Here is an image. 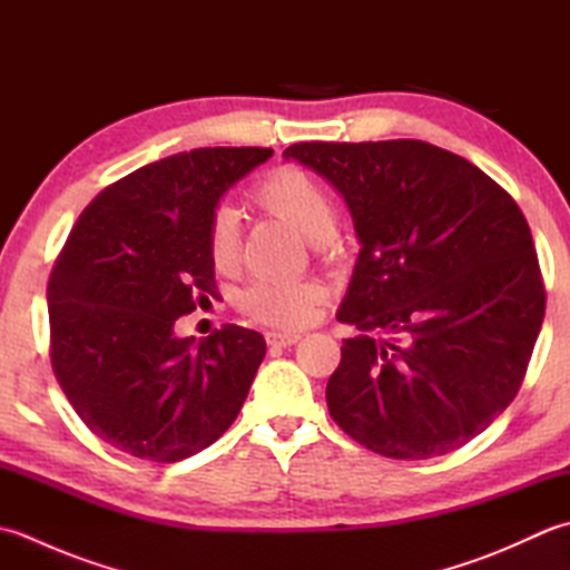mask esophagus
<instances>
[{
    "label": "esophagus",
    "mask_w": 570,
    "mask_h": 570,
    "mask_svg": "<svg viewBox=\"0 0 570 570\" xmlns=\"http://www.w3.org/2000/svg\"><path fill=\"white\" fill-rule=\"evenodd\" d=\"M298 341H301V333H288V331H272V333H266V343L276 345V347L296 345Z\"/></svg>",
    "instance_id": "1"
}]
</instances>
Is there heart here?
Listing matches in <instances>:
<instances>
[{"mask_svg": "<svg viewBox=\"0 0 570 570\" xmlns=\"http://www.w3.org/2000/svg\"><path fill=\"white\" fill-rule=\"evenodd\" d=\"M252 203L266 215H274L298 229L313 245L333 235L335 208L316 178L301 166L278 164L269 168L249 190ZM208 257L217 272L235 269L239 257V227L233 210L220 208L208 225ZM323 296L313 282H259L239 298L249 318L276 328H296L311 318L313 306Z\"/></svg>", "mask_w": 570, "mask_h": 570, "instance_id": "heart-1", "label": "heart"}]
</instances>
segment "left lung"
<instances>
[{"label": "left lung", "instance_id": "obj_1", "mask_svg": "<svg viewBox=\"0 0 570 570\" xmlns=\"http://www.w3.org/2000/svg\"><path fill=\"white\" fill-rule=\"evenodd\" d=\"M345 198L360 239L325 386L333 421L394 460L445 455L512 404L547 292L527 217L458 154L419 139L284 151Z\"/></svg>", "mask_w": 570, "mask_h": 570}]
</instances>
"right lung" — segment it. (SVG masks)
Here are the masks:
<instances>
[{
    "mask_svg": "<svg viewBox=\"0 0 570 570\" xmlns=\"http://www.w3.org/2000/svg\"><path fill=\"white\" fill-rule=\"evenodd\" d=\"M274 151L176 154L107 186L72 225L48 278L51 365L98 439L154 463L200 453L245 404L266 343L223 325L174 323L215 294L208 225L217 203Z\"/></svg>",
    "mask_w": 570,
    "mask_h": 570,
    "instance_id": "obj_1",
    "label": "right lung"
}]
</instances>
